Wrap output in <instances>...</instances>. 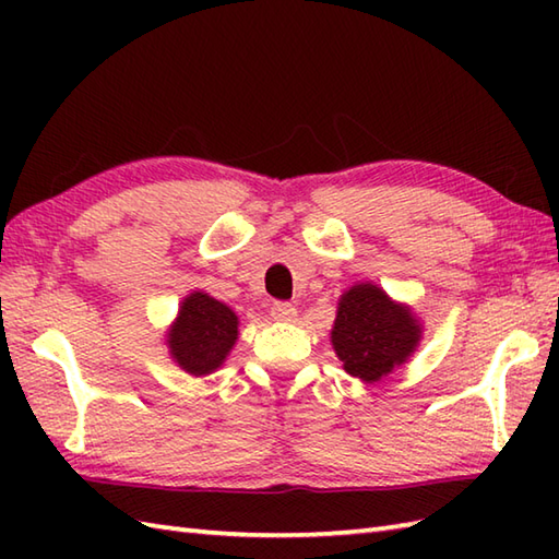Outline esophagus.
Here are the masks:
<instances>
[{
  "instance_id": "34e87169",
  "label": "esophagus",
  "mask_w": 559,
  "mask_h": 559,
  "mask_svg": "<svg viewBox=\"0 0 559 559\" xmlns=\"http://www.w3.org/2000/svg\"><path fill=\"white\" fill-rule=\"evenodd\" d=\"M271 317L276 319V322H295L298 319V310L290 302H276L271 307Z\"/></svg>"
}]
</instances>
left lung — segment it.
I'll return each instance as SVG.
<instances>
[{
	"label": "left lung",
	"mask_w": 559,
	"mask_h": 559,
	"mask_svg": "<svg viewBox=\"0 0 559 559\" xmlns=\"http://www.w3.org/2000/svg\"><path fill=\"white\" fill-rule=\"evenodd\" d=\"M420 341L423 322L411 305L391 300L372 281L343 290L331 326V346L350 377L365 384L382 382L411 360Z\"/></svg>",
	"instance_id": "obj_1"
}]
</instances>
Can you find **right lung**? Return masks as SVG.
<instances>
[{"label":"right lung","instance_id":"add662e5","mask_svg":"<svg viewBox=\"0 0 559 559\" xmlns=\"http://www.w3.org/2000/svg\"><path fill=\"white\" fill-rule=\"evenodd\" d=\"M240 319L206 290L185 295L175 322L165 331L170 360L192 377L221 370L240 336Z\"/></svg>","mask_w":559,"mask_h":559}]
</instances>
